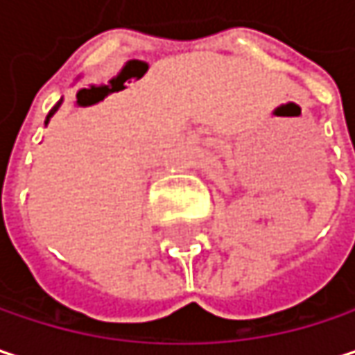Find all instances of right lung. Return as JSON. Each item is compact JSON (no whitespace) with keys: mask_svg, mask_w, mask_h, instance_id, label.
<instances>
[{"mask_svg":"<svg viewBox=\"0 0 355 355\" xmlns=\"http://www.w3.org/2000/svg\"><path fill=\"white\" fill-rule=\"evenodd\" d=\"M59 105H61V103H57V105H55V107L51 108V110H49V114H46V121H44V125H46V123H49V119H51V116H53V112H55V110H57V108H59Z\"/></svg>","mask_w":355,"mask_h":355,"instance_id":"right-lung-1","label":"right lung"}]
</instances>
